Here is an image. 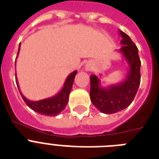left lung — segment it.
I'll list each match as a JSON object with an SVG mask.
<instances>
[{"instance_id": "left-lung-1", "label": "left lung", "mask_w": 159, "mask_h": 159, "mask_svg": "<svg viewBox=\"0 0 159 159\" xmlns=\"http://www.w3.org/2000/svg\"><path fill=\"white\" fill-rule=\"evenodd\" d=\"M122 47L120 49L126 62L129 71L125 79L107 87L101 86L100 79L96 75H91L90 97L92 104L105 114H114L128 107L133 102L140 85L141 62L138 48L131 39L120 30Z\"/></svg>"}]
</instances>
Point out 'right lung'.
Returning a JSON list of instances; mask_svg holds the SVG:
<instances>
[{
  "mask_svg": "<svg viewBox=\"0 0 159 159\" xmlns=\"http://www.w3.org/2000/svg\"><path fill=\"white\" fill-rule=\"evenodd\" d=\"M20 43L19 45L17 56H18L19 52H20ZM77 71H74L68 75V77H67V79L65 81L63 87L56 96L43 100H39V101H36V102L26 99V97H24L23 95L21 94L20 87H19V83L17 82V78H16V84H17L19 91L20 92L21 97L30 108L36 111V112H38V113L41 114V115H43V116H57L60 112H62L67 106V102H68V97H69V94L71 92V90H72L73 81H74L75 76L77 74Z\"/></svg>",
  "mask_w": 159,
  "mask_h": 159,
  "instance_id": "right-lung-1",
  "label": "right lung"
}]
</instances>
